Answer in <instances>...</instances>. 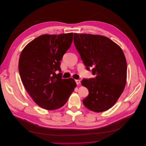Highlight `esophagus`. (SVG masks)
Returning a JSON list of instances; mask_svg holds the SVG:
<instances>
[{
  "mask_svg": "<svg viewBox=\"0 0 146 146\" xmlns=\"http://www.w3.org/2000/svg\"><path fill=\"white\" fill-rule=\"evenodd\" d=\"M75 82H76V84H77V85H80V80H75Z\"/></svg>",
  "mask_w": 146,
  "mask_h": 146,
  "instance_id": "34e87169",
  "label": "esophagus"
}]
</instances>
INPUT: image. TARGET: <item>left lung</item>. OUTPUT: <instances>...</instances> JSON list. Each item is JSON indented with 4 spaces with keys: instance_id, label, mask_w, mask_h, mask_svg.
Masks as SVG:
<instances>
[{
    "instance_id": "1",
    "label": "left lung",
    "mask_w": 146,
    "mask_h": 146,
    "mask_svg": "<svg viewBox=\"0 0 146 146\" xmlns=\"http://www.w3.org/2000/svg\"><path fill=\"white\" fill-rule=\"evenodd\" d=\"M74 43L87 70L92 68L94 78H85L81 84L89 94L82 100L93 112L112 107L123 92L127 81V61L121 48L109 38L74 33Z\"/></svg>"
}]
</instances>
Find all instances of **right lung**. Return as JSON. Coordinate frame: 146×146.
Instances as JSON below:
<instances>
[{
	"mask_svg": "<svg viewBox=\"0 0 146 146\" xmlns=\"http://www.w3.org/2000/svg\"><path fill=\"white\" fill-rule=\"evenodd\" d=\"M73 35L72 33L41 35L21 53L18 69L23 84L34 102L43 109L55 110L63 106L76 87L72 78H62L60 68Z\"/></svg>",
	"mask_w": 146,
	"mask_h": 146,
	"instance_id": "add662e5",
	"label": "right lung"
}]
</instances>
